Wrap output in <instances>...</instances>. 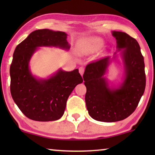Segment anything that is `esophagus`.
<instances>
[{
    "mask_svg": "<svg viewBox=\"0 0 155 155\" xmlns=\"http://www.w3.org/2000/svg\"><path fill=\"white\" fill-rule=\"evenodd\" d=\"M78 71H79V73L81 74V75L83 76L84 71H85V68H84L83 67H80L79 69H78Z\"/></svg>",
    "mask_w": 155,
    "mask_h": 155,
    "instance_id": "34e87169",
    "label": "esophagus"
}]
</instances>
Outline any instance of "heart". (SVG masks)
I'll list each match as a JSON object with an SVG mask.
<instances>
[{
    "label": "heart",
    "mask_w": 155,
    "mask_h": 155,
    "mask_svg": "<svg viewBox=\"0 0 155 155\" xmlns=\"http://www.w3.org/2000/svg\"><path fill=\"white\" fill-rule=\"evenodd\" d=\"M103 41L102 40V39L100 38L94 37V38H89L84 44L83 51L85 52H91L96 51L101 48V46H103Z\"/></svg>",
    "instance_id": "1"
}]
</instances>
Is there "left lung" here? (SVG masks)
<instances>
[{
  "label": "left lung",
  "instance_id": "left-lung-1",
  "mask_svg": "<svg viewBox=\"0 0 155 155\" xmlns=\"http://www.w3.org/2000/svg\"><path fill=\"white\" fill-rule=\"evenodd\" d=\"M112 35L116 39L117 50L121 51L124 81L117 88L109 87L104 75L109 57L89 64L83 77L89 114L97 121L104 122L120 121L132 114L146 87L145 65L137 41L121 31H112Z\"/></svg>",
  "mask_w": 155,
  "mask_h": 155
}]
</instances>
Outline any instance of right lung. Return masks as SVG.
Wrapping results in <instances>:
<instances>
[{"label": "right lung", "mask_w": 155, "mask_h": 155, "mask_svg": "<svg viewBox=\"0 0 155 155\" xmlns=\"http://www.w3.org/2000/svg\"><path fill=\"white\" fill-rule=\"evenodd\" d=\"M67 34L61 31L40 29L31 33L15 48L10 66V90L15 103L28 118L40 122L54 121L64 114L68 97L83 78L78 69L59 70L47 79L32 75L29 61L41 46L69 50Z\"/></svg>", "instance_id": "obj_1"}]
</instances>
